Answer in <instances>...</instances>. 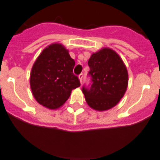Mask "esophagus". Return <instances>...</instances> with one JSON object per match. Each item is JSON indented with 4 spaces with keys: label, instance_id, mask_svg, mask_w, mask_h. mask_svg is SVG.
I'll use <instances>...</instances> for the list:
<instances>
[{
    "label": "esophagus",
    "instance_id": "34e87169",
    "mask_svg": "<svg viewBox=\"0 0 160 160\" xmlns=\"http://www.w3.org/2000/svg\"><path fill=\"white\" fill-rule=\"evenodd\" d=\"M83 73H80V74L79 75V79H80V83H82V82H83Z\"/></svg>",
    "mask_w": 160,
    "mask_h": 160
}]
</instances>
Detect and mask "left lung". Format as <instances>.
I'll return each instance as SVG.
<instances>
[{
    "label": "left lung",
    "mask_w": 160,
    "mask_h": 160,
    "mask_svg": "<svg viewBox=\"0 0 160 160\" xmlns=\"http://www.w3.org/2000/svg\"><path fill=\"white\" fill-rule=\"evenodd\" d=\"M90 85L82 87L91 108L103 111L117 105L128 85V73L122 59L112 50L103 48L88 60Z\"/></svg>",
    "instance_id": "obj_1"
}]
</instances>
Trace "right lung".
<instances>
[{
	"label": "right lung",
	"mask_w": 160,
	"mask_h": 160,
	"mask_svg": "<svg viewBox=\"0 0 160 160\" xmlns=\"http://www.w3.org/2000/svg\"><path fill=\"white\" fill-rule=\"evenodd\" d=\"M75 61L68 50L53 43L42 51L31 70V88L40 105L49 109L61 107L72 90L80 87L78 77L73 74Z\"/></svg>",
	"instance_id": "right-lung-1"
}]
</instances>
